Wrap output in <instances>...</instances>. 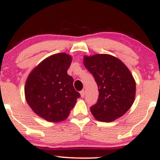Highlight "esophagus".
<instances>
[{
  "label": "esophagus",
  "instance_id": "34e87169",
  "mask_svg": "<svg viewBox=\"0 0 160 160\" xmlns=\"http://www.w3.org/2000/svg\"><path fill=\"white\" fill-rule=\"evenodd\" d=\"M80 95H81L82 98H84V96H85V91L82 90L80 92Z\"/></svg>",
  "mask_w": 160,
  "mask_h": 160
}]
</instances>
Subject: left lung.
<instances>
[{"label":"left lung","mask_w":160,"mask_h":160,"mask_svg":"<svg viewBox=\"0 0 160 160\" xmlns=\"http://www.w3.org/2000/svg\"><path fill=\"white\" fill-rule=\"evenodd\" d=\"M83 64L98 88V102L90 108L93 117L109 122L124 115L134 103L136 91L135 80L126 65L108 54L85 56Z\"/></svg>","instance_id":"obj_1"}]
</instances>
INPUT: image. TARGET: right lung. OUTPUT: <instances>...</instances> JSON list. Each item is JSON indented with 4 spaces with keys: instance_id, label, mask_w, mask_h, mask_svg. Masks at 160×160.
Returning <instances> with one entry per match:
<instances>
[{
    "instance_id": "obj_1",
    "label": "right lung",
    "mask_w": 160,
    "mask_h": 160,
    "mask_svg": "<svg viewBox=\"0 0 160 160\" xmlns=\"http://www.w3.org/2000/svg\"><path fill=\"white\" fill-rule=\"evenodd\" d=\"M72 56L65 52L47 57L31 71L25 85V96L32 111L45 120H65L80 95L67 71Z\"/></svg>"
}]
</instances>
